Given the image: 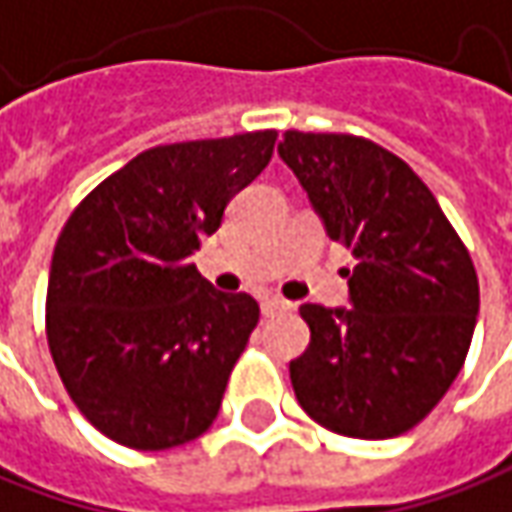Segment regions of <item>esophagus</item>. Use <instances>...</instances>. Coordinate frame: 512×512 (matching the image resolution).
Here are the masks:
<instances>
[{
  "instance_id": "obj_1",
  "label": "esophagus",
  "mask_w": 512,
  "mask_h": 512,
  "mask_svg": "<svg viewBox=\"0 0 512 512\" xmlns=\"http://www.w3.org/2000/svg\"><path fill=\"white\" fill-rule=\"evenodd\" d=\"M260 308H263V316H274V314H283V311H291V305L285 300H263L260 302Z\"/></svg>"
}]
</instances>
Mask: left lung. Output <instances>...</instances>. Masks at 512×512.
Returning a JSON list of instances; mask_svg holds the SVG:
<instances>
[{"mask_svg":"<svg viewBox=\"0 0 512 512\" xmlns=\"http://www.w3.org/2000/svg\"><path fill=\"white\" fill-rule=\"evenodd\" d=\"M280 156L353 257L350 305H302L311 344L291 361L319 426L387 440L417 426L460 375L479 314L474 260L403 159L353 134L285 131Z\"/></svg>","mask_w":512,"mask_h":512,"instance_id":"1","label":"left lung"}]
</instances>
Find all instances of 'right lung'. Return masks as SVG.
Returning <instances> with one entry per match:
<instances>
[{
  "instance_id": "obj_1",
  "label": "right lung",
  "mask_w": 512,
  "mask_h": 512,
  "mask_svg": "<svg viewBox=\"0 0 512 512\" xmlns=\"http://www.w3.org/2000/svg\"><path fill=\"white\" fill-rule=\"evenodd\" d=\"M277 131L156 145L111 173L58 235L47 342L81 415L109 440L165 451L210 429L260 308L190 255L255 182Z\"/></svg>"
}]
</instances>
